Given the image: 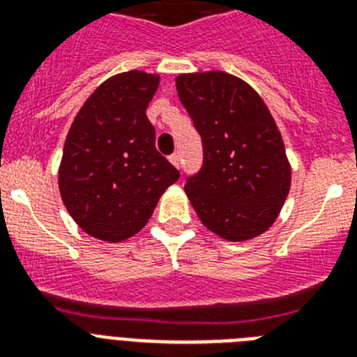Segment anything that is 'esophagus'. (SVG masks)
<instances>
[{
  "instance_id": "obj_1",
  "label": "esophagus",
  "mask_w": 357,
  "mask_h": 357,
  "mask_svg": "<svg viewBox=\"0 0 357 357\" xmlns=\"http://www.w3.org/2000/svg\"><path fill=\"white\" fill-rule=\"evenodd\" d=\"M169 162H172L175 168L181 169V155H178V153H173V155L169 157Z\"/></svg>"
}]
</instances>
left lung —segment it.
<instances>
[{
    "instance_id": "1",
    "label": "left lung",
    "mask_w": 357,
    "mask_h": 357,
    "mask_svg": "<svg viewBox=\"0 0 357 357\" xmlns=\"http://www.w3.org/2000/svg\"><path fill=\"white\" fill-rule=\"evenodd\" d=\"M176 93L202 135L204 164L184 189L200 222L227 241L266 232L291 185V166L263 98L223 71L184 73Z\"/></svg>"
}]
</instances>
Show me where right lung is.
<instances>
[{
	"mask_svg": "<svg viewBox=\"0 0 357 357\" xmlns=\"http://www.w3.org/2000/svg\"><path fill=\"white\" fill-rule=\"evenodd\" d=\"M159 80L137 69L107 78L71 123L59 189L68 213L93 238L119 243L137 234L181 176L155 150L146 118Z\"/></svg>",
	"mask_w": 357,
	"mask_h": 357,
	"instance_id": "1",
	"label": "right lung"
}]
</instances>
